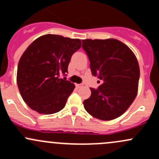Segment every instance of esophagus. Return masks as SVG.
<instances>
[{"label":"esophagus","mask_w":159,"mask_h":159,"mask_svg":"<svg viewBox=\"0 0 159 159\" xmlns=\"http://www.w3.org/2000/svg\"><path fill=\"white\" fill-rule=\"evenodd\" d=\"M83 86V84H76V87L78 88V89H80V88H81Z\"/></svg>","instance_id":"esophagus-1"}]
</instances>
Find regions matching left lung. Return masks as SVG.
<instances>
[{
	"label": "left lung",
	"mask_w": 159,
	"mask_h": 159,
	"mask_svg": "<svg viewBox=\"0 0 159 159\" xmlns=\"http://www.w3.org/2000/svg\"><path fill=\"white\" fill-rule=\"evenodd\" d=\"M82 48L91 74L102 81L98 89L90 88L91 94L83 102L84 108L104 121L118 118L137 95L140 77L137 58L129 47L115 39L82 40Z\"/></svg>",
	"instance_id": "obj_1"
}]
</instances>
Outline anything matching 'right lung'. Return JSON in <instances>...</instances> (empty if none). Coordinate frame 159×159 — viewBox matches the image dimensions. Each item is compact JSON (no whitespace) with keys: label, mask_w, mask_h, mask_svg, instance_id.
<instances>
[{"label":"right lung","mask_w":159,"mask_h":159,"mask_svg":"<svg viewBox=\"0 0 159 159\" xmlns=\"http://www.w3.org/2000/svg\"><path fill=\"white\" fill-rule=\"evenodd\" d=\"M79 39L45 34L24 52L17 66V83L25 103L40 114L62 110L75 84L66 76L71 56L81 48Z\"/></svg>","instance_id":"right-lung-1"}]
</instances>
